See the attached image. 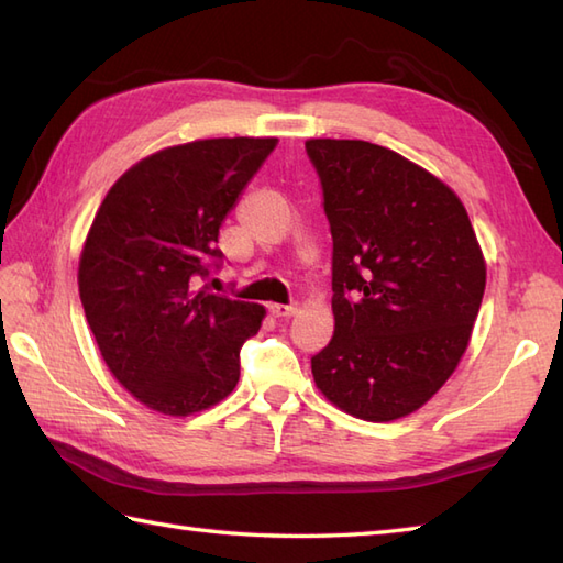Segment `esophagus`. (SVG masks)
I'll use <instances>...</instances> for the list:
<instances>
[{
	"label": "esophagus",
	"instance_id": "1",
	"mask_svg": "<svg viewBox=\"0 0 563 563\" xmlns=\"http://www.w3.org/2000/svg\"><path fill=\"white\" fill-rule=\"evenodd\" d=\"M268 312L275 317V319H288L297 312L295 305H268Z\"/></svg>",
	"mask_w": 563,
	"mask_h": 563
}]
</instances>
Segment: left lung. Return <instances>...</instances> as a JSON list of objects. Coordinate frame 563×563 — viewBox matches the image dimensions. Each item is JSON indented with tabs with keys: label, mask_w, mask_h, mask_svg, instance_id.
Segmentation results:
<instances>
[{
	"label": "left lung",
	"mask_w": 563,
	"mask_h": 563,
	"mask_svg": "<svg viewBox=\"0 0 563 563\" xmlns=\"http://www.w3.org/2000/svg\"><path fill=\"white\" fill-rule=\"evenodd\" d=\"M331 227L333 336L312 357L321 394L363 421L409 416L457 367L486 288L470 214L401 154L307 140Z\"/></svg>",
	"instance_id": "8db88e82"
}]
</instances>
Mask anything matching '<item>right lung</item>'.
I'll list each match as a JSON object with an SVG mask.
<instances>
[{
  "label": "right lung",
  "mask_w": 563,
  "mask_h": 563,
  "mask_svg": "<svg viewBox=\"0 0 563 563\" xmlns=\"http://www.w3.org/2000/svg\"><path fill=\"white\" fill-rule=\"evenodd\" d=\"M278 145L218 137L166 147L106 194L79 258V297L113 377L152 411L188 416L239 382L266 309L198 283L222 266L220 227Z\"/></svg>",
  "instance_id": "right-lung-1"
}]
</instances>
